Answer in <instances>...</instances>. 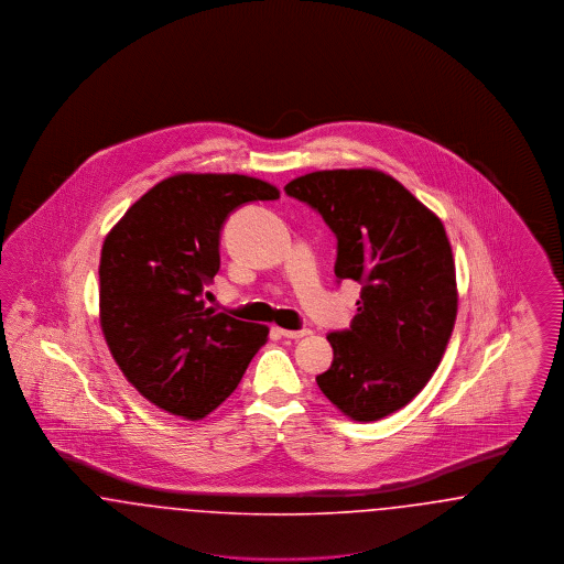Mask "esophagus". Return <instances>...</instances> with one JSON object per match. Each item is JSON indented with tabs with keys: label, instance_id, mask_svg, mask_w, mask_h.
I'll use <instances>...</instances> for the list:
<instances>
[{
	"label": "esophagus",
	"instance_id": "34e87169",
	"mask_svg": "<svg viewBox=\"0 0 564 564\" xmlns=\"http://www.w3.org/2000/svg\"><path fill=\"white\" fill-rule=\"evenodd\" d=\"M274 332L283 338H290V340H297V338H304L311 334V329H281V327H274Z\"/></svg>",
	"mask_w": 564,
	"mask_h": 564
}]
</instances>
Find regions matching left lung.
<instances>
[{
    "instance_id": "1",
    "label": "left lung",
    "mask_w": 564,
    "mask_h": 564,
    "mask_svg": "<svg viewBox=\"0 0 564 564\" xmlns=\"http://www.w3.org/2000/svg\"><path fill=\"white\" fill-rule=\"evenodd\" d=\"M285 192L336 235V276L361 283L350 329L327 336L334 361L317 384L352 421L384 419L423 391L453 336L458 292L444 224L376 169L306 173Z\"/></svg>"
}]
</instances>
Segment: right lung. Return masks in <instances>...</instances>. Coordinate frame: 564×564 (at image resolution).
Here are the masks:
<instances>
[{
	"label": "right lung",
	"mask_w": 564,
	"mask_h": 564,
	"mask_svg": "<svg viewBox=\"0 0 564 564\" xmlns=\"http://www.w3.org/2000/svg\"><path fill=\"white\" fill-rule=\"evenodd\" d=\"M269 182L177 173L148 189L104 241L99 322L122 375L175 416L200 421L239 387L269 327L215 313L203 290L219 270L230 212L274 200Z\"/></svg>",
	"instance_id": "right-lung-1"
}]
</instances>
